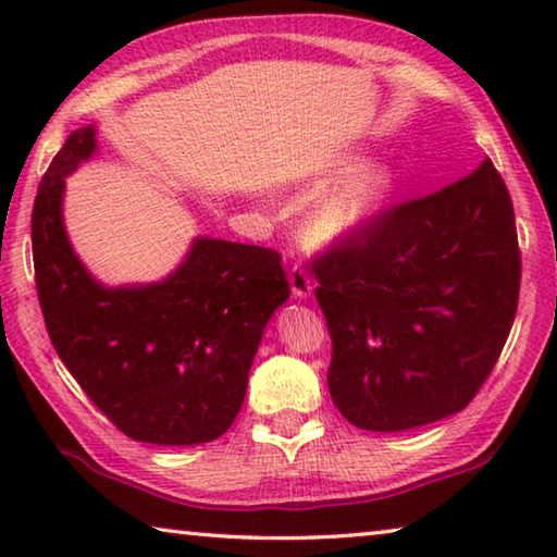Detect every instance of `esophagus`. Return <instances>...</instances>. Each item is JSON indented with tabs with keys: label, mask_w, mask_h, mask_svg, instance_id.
Returning a JSON list of instances; mask_svg holds the SVG:
<instances>
[{
	"label": "esophagus",
	"mask_w": 557,
	"mask_h": 557,
	"mask_svg": "<svg viewBox=\"0 0 557 557\" xmlns=\"http://www.w3.org/2000/svg\"><path fill=\"white\" fill-rule=\"evenodd\" d=\"M289 285H292V295L299 299H307L314 289V280L309 277L307 270L297 262V265H292V270H289Z\"/></svg>",
	"instance_id": "1"
}]
</instances>
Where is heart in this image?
Here are the masks:
<instances>
[{"label": "heart", "mask_w": 557, "mask_h": 557, "mask_svg": "<svg viewBox=\"0 0 557 557\" xmlns=\"http://www.w3.org/2000/svg\"><path fill=\"white\" fill-rule=\"evenodd\" d=\"M351 162L338 164L332 178L346 174ZM326 178V182H332ZM395 188V174L388 164L358 169L346 182L326 194L309 215V235L319 243H346L369 231L388 209Z\"/></svg>", "instance_id": "heart-1"}]
</instances>
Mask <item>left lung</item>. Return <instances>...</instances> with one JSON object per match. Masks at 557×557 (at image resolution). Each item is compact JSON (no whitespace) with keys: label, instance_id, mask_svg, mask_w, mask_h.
<instances>
[{"label":"left lung","instance_id":"8db88e82","mask_svg":"<svg viewBox=\"0 0 557 557\" xmlns=\"http://www.w3.org/2000/svg\"><path fill=\"white\" fill-rule=\"evenodd\" d=\"M332 336L326 381L351 425L398 432L465 410L511 332L521 250L492 159L385 209L314 258Z\"/></svg>","mask_w":557,"mask_h":557}]
</instances>
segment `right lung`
<instances>
[{"mask_svg":"<svg viewBox=\"0 0 557 557\" xmlns=\"http://www.w3.org/2000/svg\"><path fill=\"white\" fill-rule=\"evenodd\" d=\"M96 152L73 129L32 211L36 292L51 344L96 408L149 445H201L240 412L262 332L289 297L277 250L196 238L164 282L100 285L63 228V176Z\"/></svg>","mask_w":557,"mask_h":557,"instance_id":"1","label":"right lung"}]
</instances>
